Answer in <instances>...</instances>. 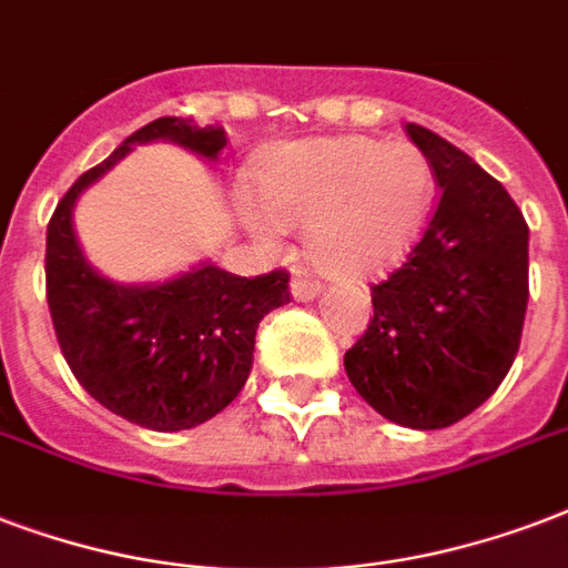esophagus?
I'll list each match as a JSON object with an SVG mask.
<instances>
[{"instance_id":"1","label":"esophagus","mask_w":568,"mask_h":568,"mask_svg":"<svg viewBox=\"0 0 568 568\" xmlns=\"http://www.w3.org/2000/svg\"><path fill=\"white\" fill-rule=\"evenodd\" d=\"M322 294V285L315 283V280H306V276H294L292 280V297L294 301H313Z\"/></svg>"}]
</instances>
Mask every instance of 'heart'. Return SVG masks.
<instances>
[{"label": "heart", "instance_id": "1", "mask_svg": "<svg viewBox=\"0 0 568 568\" xmlns=\"http://www.w3.org/2000/svg\"><path fill=\"white\" fill-rule=\"evenodd\" d=\"M258 199H244L246 223L267 241L306 226L318 271L361 280L402 262L435 202V172L417 145L375 136L283 142L258 166Z\"/></svg>", "mask_w": 568, "mask_h": 568}]
</instances>
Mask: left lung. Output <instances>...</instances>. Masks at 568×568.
Wrapping results in <instances>:
<instances>
[{"label":"left lung","instance_id":"obj_1","mask_svg":"<svg viewBox=\"0 0 568 568\" xmlns=\"http://www.w3.org/2000/svg\"><path fill=\"white\" fill-rule=\"evenodd\" d=\"M440 196L405 265L372 285L375 315L345 352L381 417L447 428L500 387L527 313V223L504 184L438 133L405 124Z\"/></svg>","mask_w":568,"mask_h":568}]
</instances>
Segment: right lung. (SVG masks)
Instances as JSON below:
<instances>
[{"instance_id":"1","label":"right lung","mask_w":568,"mask_h":568,"mask_svg":"<svg viewBox=\"0 0 568 568\" xmlns=\"http://www.w3.org/2000/svg\"><path fill=\"white\" fill-rule=\"evenodd\" d=\"M166 140L207 160L223 128L158 119L130 133L55 205L47 226V303L73 378L112 414L154 432L205 423L235 399L253 369L258 322L288 303V271L237 276L214 265L160 285H121L94 271L73 235V205L133 145Z\"/></svg>"}]
</instances>
